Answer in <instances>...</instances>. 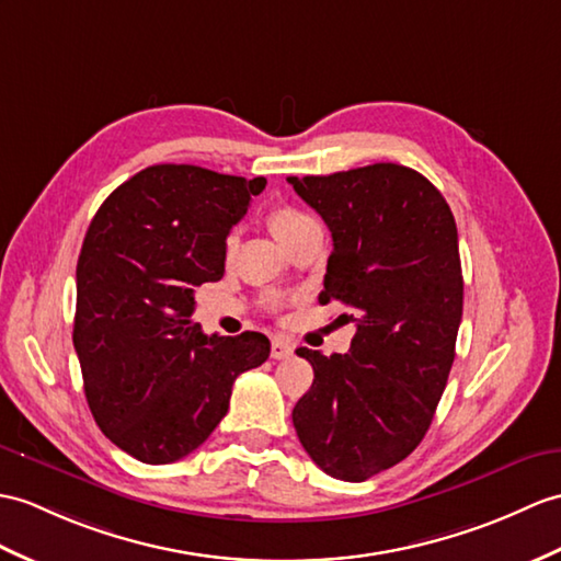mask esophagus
<instances>
[{
    "label": "esophagus",
    "instance_id": "34e87169",
    "mask_svg": "<svg viewBox=\"0 0 561 561\" xmlns=\"http://www.w3.org/2000/svg\"><path fill=\"white\" fill-rule=\"evenodd\" d=\"M270 354H272V358H277V360H279V358H289V356L294 354V344L282 340V336H275V340H272Z\"/></svg>",
    "mask_w": 561,
    "mask_h": 561
}]
</instances>
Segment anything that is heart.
<instances>
[{"label": "heart", "mask_w": 561, "mask_h": 561, "mask_svg": "<svg viewBox=\"0 0 561 561\" xmlns=\"http://www.w3.org/2000/svg\"><path fill=\"white\" fill-rule=\"evenodd\" d=\"M308 221H312V217L308 213H304V210H298V207H294V205H277V207H272V210L267 213V225H270L272 233H275L279 241H284L298 227L308 225ZM225 249L227 251L233 249V233H229V237H227Z\"/></svg>", "instance_id": "obj_1"}]
</instances>
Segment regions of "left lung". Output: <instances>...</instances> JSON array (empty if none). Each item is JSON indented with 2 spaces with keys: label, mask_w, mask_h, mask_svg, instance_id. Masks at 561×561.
<instances>
[{
  "label": "left lung",
  "mask_w": 561,
  "mask_h": 561,
  "mask_svg": "<svg viewBox=\"0 0 561 561\" xmlns=\"http://www.w3.org/2000/svg\"><path fill=\"white\" fill-rule=\"evenodd\" d=\"M289 184L332 231L318 301L342 304L336 320L356 324L348 354L296 348L316 380L291 419L324 473L360 483L421 445L445 392L463 310L457 221L403 164Z\"/></svg>",
  "instance_id": "left-lung-1"
}]
</instances>
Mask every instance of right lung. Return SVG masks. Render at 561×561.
I'll use <instances>...</instances> for the list:
<instances>
[{"label":"right lung","instance_id":"add662e5","mask_svg":"<svg viewBox=\"0 0 561 561\" xmlns=\"http://www.w3.org/2000/svg\"><path fill=\"white\" fill-rule=\"evenodd\" d=\"M265 176L154 164L100 205L76 265L73 346L88 407L142 463L188 457L227 415L233 380L263 366L260 332L207 336L195 289L225 275V241Z\"/></svg>","mask_w":561,"mask_h":561}]
</instances>
